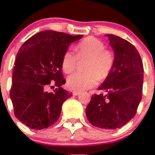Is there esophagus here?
Here are the masks:
<instances>
[{"label": "esophagus", "instance_id": "esophagus-1", "mask_svg": "<svg viewBox=\"0 0 155 155\" xmlns=\"http://www.w3.org/2000/svg\"><path fill=\"white\" fill-rule=\"evenodd\" d=\"M80 94V92L79 91H75L73 92V95H75V96H76V95L79 94Z\"/></svg>", "mask_w": 155, "mask_h": 155}]
</instances>
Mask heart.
Listing matches in <instances>:
<instances>
[{
    "label": "heart",
    "instance_id": "1",
    "mask_svg": "<svg viewBox=\"0 0 155 155\" xmlns=\"http://www.w3.org/2000/svg\"><path fill=\"white\" fill-rule=\"evenodd\" d=\"M75 52L68 50L62 58V69L66 73L76 70L79 61L87 59L84 70L85 72L75 73L68 78V86L74 91H84L93 87L99 80L109 76L115 64L113 51L105 48V45L94 37H85L75 46Z\"/></svg>",
    "mask_w": 155,
    "mask_h": 155
}]
</instances>
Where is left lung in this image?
<instances>
[{
	"label": "left lung",
	"instance_id": "8db88e82",
	"mask_svg": "<svg viewBox=\"0 0 155 155\" xmlns=\"http://www.w3.org/2000/svg\"><path fill=\"white\" fill-rule=\"evenodd\" d=\"M115 51V64L98 88L106 94L92 95L85 110L89 122L101 129H117L132 119L142 99L143 61L135 46L124 39L107 34Z\"/></svg>",
	"mask_w": 155,
	"mask_h": 155
}]
</instances>
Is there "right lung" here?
<instances>
[{
	"mask_svg": "<svg viewBox=\"0 0 155 155\" xmlns=\"http://www.w3.org/2000/svg\"><path fill=\"white\" fill-rule=\"evenodd\" d=\"M82 37L43 31L19 48L10 95L15 116L27 127L41 130L57 121L64 102L72 96L61 87L66 82L62 74V58L69 45ZM51 81L58 88L48 93L45 88Z\"/></svg>",
	"mask_w": 155,
	"mask_h": 155,
	"instance_id": "right-lung-1",
	"label": "right lung"
}]
</instances>
